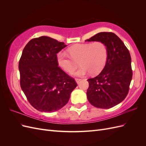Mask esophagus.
Returning a JSON list of instances; mask_svg holds the SVG:
<instances>
[{
	"label": "esophagus",
	"instance_id": "obj_1",
	"mask_svg": "<svg viewBox=\"0 0 146 146\" xmlns=\"http://www.w3.org/2000/svg\"><path fill=\"white\" fill-rule=\"evenodd\" d=\"M75 80H76V82H77V83H78L79 82H80L81 80L80 78H75Z\"/></svg>",
	"mask_w": 146,
	"mask_h": 146
}]
</instances>
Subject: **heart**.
Masks as SVG:
<instances>
[{
    "label": "heart",
    "instance_id": "heart-1",
    "mask_svg": "<svg viewBox=\"0 0 146 146\" xmlns=\"http://www.w3.org/2000/svg\"><path fill=\"white\" fill-rule=\"evenodd\" d=\"M69 55L60 51L56 55L57 63L67 72L74 71L76 61H79L81 67L72 73L74 76L82 77L91 72H100L106 64L108 57L107 47L103 42L77 44L68 49Z\"/></svg>",
    "mask_w": 146,
    "mask_h": 146
}]
</instances>
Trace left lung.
I'll list each match as a JSON object with an SVG mask.
<instances>
[{"label": "left lung", "instance_id": "1", "mask_svg": "<svg viewBox=\"0 0 146 146\" xmlns=\"http://www.w3.org/2000/svg\"><path fill=\"white\" fill-rule=\"evenodd\" d=\"M85 41L103 42L108 50L103 70L87 80L88 100L97 108H112L124 100L129 90L132 78L130 52L121 39L111 32L99 33Z\"/></svg>", "mask_w": 146, "mask_h": 146}]
</instances>
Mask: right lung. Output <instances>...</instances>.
Listing matches in <instances>:
<instances>
[{
  "mask_svg": "<svg viewBox=\"0 0 146 146\" xmlns=\"http://www.w3.org/2000/svg\"><path fill=\"white\" fill-rule=\"evenodd\" d=\"M66 46L42 36L31 39L22 53L19 63L21 89L30 104L39 111H58L68 102L77 86L57 63L56 54Z\"/></svg>",
  "mask_w": 146,
  "mask_h": 146,
  "instance_id": "right-lung-1",
  "label": "right lung"
}]
</instances>
